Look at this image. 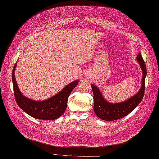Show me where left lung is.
Masks as SVG:
<instances>
[{
  "instance_id": "obj_1",
  "label": "left lung",
  "mask_w": 159,
  "mask_h": 159,
  "mask_svg": "<svg viewBox=\"0 0 159 159\" xmlns=\"http://www.w3.org/2000/svg\"><path fill=\"white\" fill-rule=\"evenodd\" d=\"M140 68L143 70V77L142 79V86L139 92L135 95L122 103H110L103 98L101 91L96 86L91 85L93 92V110L100 119L104 120L112 121L121 119L129 114L139 105L143 98L145 91V78L146 68L144 61L139 53L137 57Z\"/></svg>"
}]
</instances>
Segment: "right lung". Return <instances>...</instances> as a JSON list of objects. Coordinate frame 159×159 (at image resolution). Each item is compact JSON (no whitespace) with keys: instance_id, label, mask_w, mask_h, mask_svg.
Masks as SVG:
<instances>
[{"instance_id":"right-lung-1","label":"right lung","mask_w":159,"mask_h":159,"mask_svg":"<svg viewBox=\"0 0 159 159\" xmlns=\"http://www.w3.org/2000/svg\"><path fill=\"white\" fill-rule=\"evenodd\" d=\"M16 66V62L13 68L12 81L14 96L18 106L24 111L37 119L54 120L60 117L66 109L69 95L79 81L71 82L59 93L46 101H34L24 97L20 91L15 77Z\"/></svg>"}]
</instances>
